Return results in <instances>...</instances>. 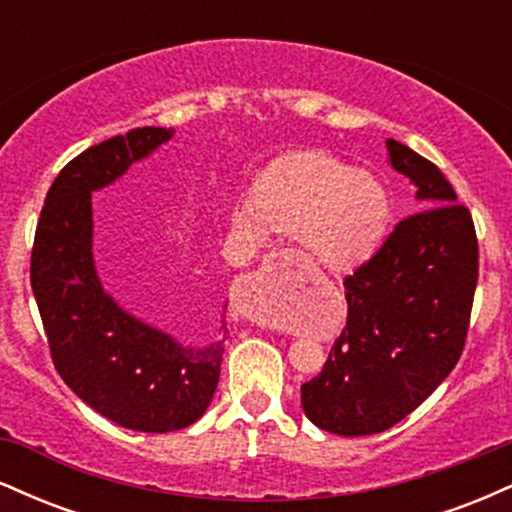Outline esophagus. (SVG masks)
Here are the masks:
<instances>
[{"instance_id":"obj_1","label":"esophagus","mask_w":512,"mask_h":512,"mask_svg":"<svg viewBox=\"0 0 512 512\" xmlns=\"http://www.w3.org/2000/svg\"><path fill=\"white\" fill-rule=\"evenodd\" d=\"M272 260H291V255L289 252H276V255H272ZM260 322L262 325H269L267 317H260Z\"/></svg>"}]
</instances>
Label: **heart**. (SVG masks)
<instances>
[{
    "label": "heart",
    "mask_w": 512,
    "mask_h": 512,
    "mask_svg": "<svg viewBox=\"0 0 512 512\" xmlns=\"http://www.w3.org/2000/svg\"><path fill=\"white\" fill-rule=\"evenodd\" d=\"M390 221L387 187L368 170L327 154H296L257 182L252 204L233 226L264 240L269 231L298 236L310 260L327 269H354L383 240Z\"/></svg>",
    "instance_id": "b5f03b06"
}]
</instances>
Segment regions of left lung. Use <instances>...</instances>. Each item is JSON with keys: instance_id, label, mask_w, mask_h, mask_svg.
<instances>
[{"instance_id": "1", "label": "left lung", "mask_w": 512, "mask_h": 512, "mask_svg": "<svg viewBox=\"0 0 512 512\" xmlns=\"http://www.w3.org/2000/svg\"><path fill=\"white\" fill-rule=\"evenodd\" d=\"M390 166L416 187V214L344 279L349 317L322 373L301 387L305 416L337 436L387 431L460 361L479 279L472 214L445 175L387 139Z\"/></svg>"}]
</instances>
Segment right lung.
I'll return each mask as SVG.
<instances>
[{
	"label": "right lung",
	"mask_w": 512,
	"mask_h": 512,
	"mask_svg": "<svg viewBox=\"0 0 512 512\" xmlns=\"http://www.w3.org/2000/svg\"><path fill=\"white\" fill-rule=\"evenodd\" d=\"M173 129L139 127L69 161L40 211L31 286L57 373L91 409L115 424L168 433L195 424L219 385L228 330L185 346L139 320L103 289L93 260L91 195L151 156Z\"/></svg>",
	"instance_id": "obj_1"
}]
</instances>
